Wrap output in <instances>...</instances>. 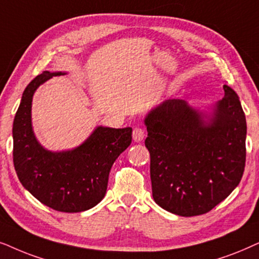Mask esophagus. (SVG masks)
Listing matches in <instances>:
<instances>
[{
	"label": "esophagus",
	"mask_w": 259,
	"mask_h": 259,
	"mask_svg": "<svg viewBox=\"0 0 259 259\" xmlns=\"http://www.w3.org/2000/svg\"><path fill=\"white\" fill-rule=\"evenodd\" d=\"M133 139L135 142H141L144 139V129L143 127H140L137 126L134 129L133 132Z\"/></svg>",
	"instance_id": "1"
}]
</instances>
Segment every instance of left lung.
<instances>
[{"label": "left lung", "instance_id": "obj_1", "mask_svg": "<svg viewBox=\"0 0 259 259\" xmlns=\"http://www.w3.org/2000/svg\"><path fill=\"white\" fill-rule=\"evenodd\" d=\"M225 96L209 111L168 99L144 118L155 202L182 217L204 214L242 180L246 157V119L238 95Z\"/></svg>", "mask_w": 259, "mask_h": 259}]
</instances>
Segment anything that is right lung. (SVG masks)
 <instances>
[{
	"instance_id": "1",
	"label": "right lung",
	"mask_w": 259,
	"mask_h": 259,
	"mask_svg": "<svg viewBox=\"0 0 259 259\" xmlns=\"http://www.w3.org/2000/svg\"><path fill=\"white\" fill-rule=\"evenodd\" d=\"M66 72L45 71L27 85L13 123V161L23 187L55 211L77 213L104 198L116 158L132 143V127L99 125L80 146L51 151L33 132L32 101L40 85Z\"/></svg>"
}]
</instances>
